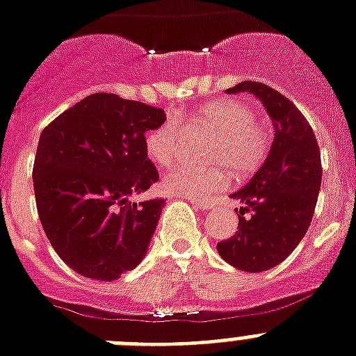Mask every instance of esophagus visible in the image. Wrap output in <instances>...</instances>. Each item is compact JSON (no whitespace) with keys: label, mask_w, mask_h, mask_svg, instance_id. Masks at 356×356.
Masks as SVG:
<instances>
[{"label":"esophagus","mask_w":356,"mask_h":356,"mask_svg":"<svg viewBox=\"0 0 356 356\" xmlns=\"http://www.w3.org/2000/svg\"><path fill=\"white\" fill-rule=\"evenodd\" d=\"M190 203L195 208H201V210H207V208H212L210 201H197V199H190Z\"/></svg>","instance_id":"34e87169"}]
</instances>
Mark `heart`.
Wrapping results in <instances>:
<instances>
[{
  "label": "heart",
  "instance_id": "heart-1",
  "mask_svg": "<svg viewBox=\"0 0 356 356\" xmlns=\"http://www.w3.org/2000/svg\"><path fill=\"white\" fill-rule=\"evenodd\" d=\"M184 127L213 131L207 156L218 164L199 167L181 161L170 166L163 188L183 197L203 199L221 192L228 184L225 166L234 177H250L265 164L273 146L270 129L256 120L250 106L236 98H216L193 109H179L173 118L149 129L144 137L149 161L159 166L171 164L182 145Z\"/></svg>",
  "mask_w": 356,
  "mask_h": 356
}]
</instances>
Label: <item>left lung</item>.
Instances as JSON below:
<instances>
[{
	"label": "left lung",
	"instance_id": "left-lung-1",
	"mask_svg": "<svg viewBox=\"0 0 356 356\" xmlns=\"http://www.w3.org/2000/svg\"><path fill=\"white\" fill-rule=\"evenodd\" d=\"M252 93L274 122L267 161L250 183L232 193L245 204L232 238L218 243L219 256L245 273L276 267L298 247L313 219L322 161L313 128L296 106L261 82H241L227 93Z\"/></svg>",
	"mask_w": 356,
	"mask_h": 356
}]
</instances>
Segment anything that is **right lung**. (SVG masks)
<instances>
[{
	"instance_id": "add662e5",
	"label": "right lung",
	"mask_w": 356,
	"mask_h": 356,
	"mask_svg": "<svg viewBox=\"0 0 356 356\" xmlns=\"http://www.w3.org/2000/svg\"><path fill=\"white\" fill-rule=\"evenodd\" d=\"M164 109L95 93L58 115L40 135L33 166L38 216L56 254L93 280H117L143 261L164 199L131 203L159 172L144 135Z\"/></svg>"
}]
</instances>
